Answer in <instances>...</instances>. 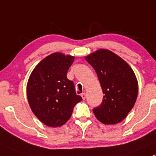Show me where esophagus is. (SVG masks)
<instances>
[{
    "instance_id": "1",
    "label": "esophagus",
    "mask_w": 156,
    "mask_h": 156,
    "mask_svg": "<svg viewBox=\"0 0 156 156\" xmlns=\"http://www.w3.org/2000/svg\"><path fill=\"white\" fill-rule=\"evenodd\" d=\"M80 96H81V97H82L83 99V100L86 99V94H85V93H82V94H80Z\"/></svg>"
}]
</instances>
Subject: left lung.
Wrapping results in <instances>:
<instances>
[{
  "instance_id": "left-lung-1",
  "label": "left lung",
  "mask_w": 156,
  "mask_h": 156,
  "mask_svg": "<svg viewBox=\"0 0 156 156\" xmlns=\"http://www.w3.org/2000/svg\"><path fill=\"white\" fill-rule=\"evenodd\" d=\"M85 59L95 70L104 94L101 105L93 109L96 117L105 125L122 122L133 108L138 94V83L133 69L106 49L90 53Z\"/></svg>"
}]
</instances>
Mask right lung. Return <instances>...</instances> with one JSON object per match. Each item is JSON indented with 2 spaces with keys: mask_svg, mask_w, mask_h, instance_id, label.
Returning <instances> with one entry per match:
<instances>
[{
  "mask_svg": "<svg viewBox=\"0 0 156 156\" xmlns=\"http://www.w3.org/2000/svg\"><path fill=\"white\" fill-rule=\"evenodd\" d=\"M74 59L71 55L52 53L39 62L29 78L27 96L29 106L48 127L66 124L76 104L82 101L76 95L73 82L67 78Z\"/></svg>",
  "mask_w": 156,
  "mask_h": 156,
  "instance_id": "1",
  "label": "right lung"
}]
</instances>
